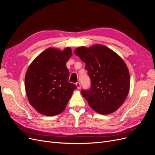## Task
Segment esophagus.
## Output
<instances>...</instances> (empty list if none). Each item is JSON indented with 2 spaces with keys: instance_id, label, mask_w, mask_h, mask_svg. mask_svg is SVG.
<instances>
[{
  "instance_id": "34e87169",
  "label": "esophagus",
  "mask_w": 155,
  "mask_h": 155,
  "mask_svg": "<svg viewBox=\"0 0 155 155\" xmlns=\"http://www.w3.org/2000/svg\"><path fill=\"white\" fill-rule=\"evenodd\" d=\"M76 86H77V89H81V84H80L79 82H77V83H76Z\"/></svg>"
}]
</instances>
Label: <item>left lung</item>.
<instances>
[{"mask_svg":"<svg viewBox=\"0 0 155 155\" xmlns=\"http://www.w3.org/2000/svg\"><path fill=\"white\" fill-rule=\"evenodd\" d=\"M76 55L86 64L91 86L81 93L94 111L101 114L113 113L122 106L130 87V76L126 63L106 46L77 48Z\"/></svg>","mask_w":155,"mask_h":155,"instance_id":"8db88e82","label":"left lung"}]
</instances>
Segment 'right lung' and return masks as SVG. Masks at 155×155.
<instances>
[{"instance_id": "add662e5", "label": "right lung", "mask_w": 155, "mask_h": 155, "mask_svg": "<svg viewBox=\"0 0 155 155\" xmlns=\"http://www.w3.org/2000/svg\"><path fill=\"white\" fill-rule=\"evenodd\" d=\"M72 54L69 47L64 50L49 48L33 60L25 75V89L31 106L44 115L54 116L66 107L75 85L68 82L66 62Z\"/></svg>"}]
</instances>
